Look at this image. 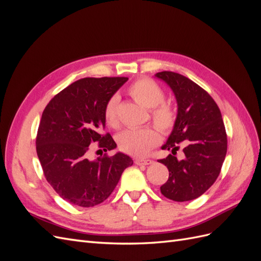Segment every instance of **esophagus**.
Returning <instances> with one entry per match:
<instances>
[{
    "mask_svg": "<svg viewBox=\"0 0 261 261\" xmlns=\"http://www.w3.org/2000/svg\"><path fill=\"white\" fill-rule=\"evenodd\" d=\"M154 161L153 160H150V159H137L135 160V163L137 165H149V164H152Z\"/></svg>",
    "mask_w": 261,
    "mask_h": 261,
    "instance_id": "obj_1",
    "label": "esophagus"
}]
</instances>
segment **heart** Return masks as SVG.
Segmentation results:
<instances>
[{
    "mask_svg": "<svg viewBox=\"0 0 261 261\" xmlns=\"http://www.w3.org/2000/svg\"><path fill=\"white\" fill-rule=\"evenodd\" d=\"M128 93L137 103L151 110V118L154 125L163 133H169L175 124L176 114L170 105L164 103V91L161 87L148 78L136 81L129 88ZM120 97L113 94L103 109L106 123L112 128L118 126L117 106ZM117 145L123 152L133 156H144L154 146L160 143V134L153 127L126 129L116 138Z\"/></svg>",
    "mask_w": 261,
    "mask_h": 261,
    "instance_id": "1",
    "label": "heart"
}]
</instances>
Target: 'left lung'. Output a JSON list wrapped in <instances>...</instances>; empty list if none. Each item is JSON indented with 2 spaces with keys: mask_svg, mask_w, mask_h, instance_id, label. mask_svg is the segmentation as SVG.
Wrapping results in <instances>:
<instances>
[{
  "mask_svg": "<svg viewBox=\"0 0 261 261\" xmlns=\"http://www.w3.org/2000/svg\"><path fill=\"white\" fill-rule=\"evenodd\" d=\"M172 89L177 102V115L171 135L162 149L176 153L183 142V161L169 154L159 160L168 168L162 195L174 201L198 198L218 178L227 150V138L220 109L210 94L189 78L174 73L154 75Z\"/></svg>",
  "mask_w": 261,
  "mask_h": 261,
  "instance_id": "left-lung-1",
  "label": "left lung"
}]
</instances>
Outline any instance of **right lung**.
<instances>
[{
	"label": "right lung",
	"instance_id": "add662e5",
	"mask_svg": "<svg viewBox=\"0 0 261 261\" xmlns=\"http://www.w3.org/2000/svg\"><path fill=\"white\" fill-rule=\"evenodd\" d=\"M127 77H87L70 84L45 107L36 145L44 176L60 197L78 207H93L112 194L123 171L133 165L122 152L88 159L89 145L105 151L116 148L103 134L107 101Z\"/></svg>",
	"mask_w": 261,
	"mask_h": 261
}]
</instances>
